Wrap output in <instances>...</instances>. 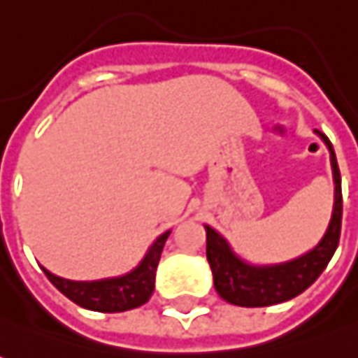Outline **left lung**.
Returning a JSON list of instances; mask_svg holds the SVG:
<instances>
[{
  "instance_id": "1",
  "label": "left lung",
  "mask_w": 358,
  "mask_h": 358,
  "mask_svg": "<svg viewBox=\"0 0 358 358\" xmlns=\"http://www.w3.org/2000/svg\"><path fill=\"white\" fill-rule=\"evenodd\" d=\"M331 152V168L335 180V203L333 216L325 236L311 252L301 257L278 265L245 264L231 252L229 243L216 229L206 226V257L214 273V287L224 301L238 307H267L289 301L307 289L323 273L327 264L339 245L341 217H343V194H341V172L333 144L323 132L315 130Z\"/></svg>"
}]
</instances>
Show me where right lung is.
Returning a JSON list of instances; mask_svg holds the SVG:
<instances>
[{
  "label": "right lung",
  "instance_id": "add662e5",
  "mask_svg": "<svg viewBox=\"0 0 358 358\" xmlns=\"http://www.w3.org/2000/svg\"><path fill=\"white\" fill-rule=\"evenodd\" d=\"M168 236H170V231L162 234L150 245V250L144 255L141 265L122 278L101 279V281H69V279L57 278L53 273H49L47 269L43 271L49 281L65 297L85 309L101 311V313H120V311L136 309L148 301L155 291L156 267H158Z\"/></svg>",
  "mask_w": 358,
  "mask_h": 358
}]
</instances>
